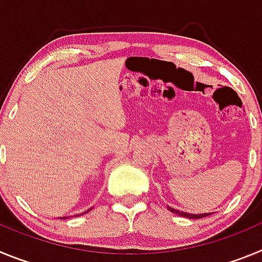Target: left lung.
I'll return each mask as SVG.
<instances>
[{
  "mask_svg": "<svg viewBox=\"0 0 262 262\" xmlns=\"http://www.w3.org/2000/svg\"><path fill=\"white\" fill-rule=\"evenodd\" d=\"M168 210L169 211H172L173 214H177V215H180V216H184V217H189V219H200V217H205V216H209V215H211L210 212H206V214H187V212L180 211V210H176V209H173V207H169V206H168Z\"/></svg>",
  "mask_w": 262,
  "mask_h": 262,
  "instance_id": "1",
  "label": "left lung"
}]
</instances>
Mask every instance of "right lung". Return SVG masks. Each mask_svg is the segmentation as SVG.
<instances>
[{
	"instance_id": "1",
	"label": "right lung",
	"mask_w": 262,
	"mask_h": 262,
	"mask_svg": "<svg viewBox=\"0 0 262 262\" xmlns=\"http://www.w3.org/2000/svg\"><path fill=\"white\" fill-rule=\"evenodd\" d=\"M89 210H90V209H89ZM89 210H88V211H85L84 214H86V212H89ZM81 215H82V214H81ZM62 219H66V217H62Z\"/></svg>"
}]
</instances>
